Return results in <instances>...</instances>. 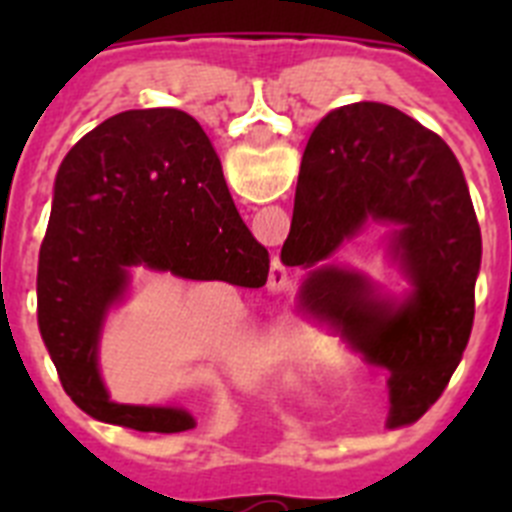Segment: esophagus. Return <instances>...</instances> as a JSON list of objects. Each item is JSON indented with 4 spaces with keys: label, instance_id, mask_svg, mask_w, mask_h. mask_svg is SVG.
Masks as SVG:
<instances>
[{
    "label": "esophagus",
    "instance_id": "34e87169",
    "mask_svg": "<svg viewBox=\"0 0 512 512\" xmlns=\"http://www.w3.org/2000/svg\"><path fill=\"white\" fill-rule=\"evenodd\" d=\"M269 284H271V289H284V287H289L287 269H284V264H282V261H279V259L274 261V264H271Z\"/></svg>",
    "mask_w": 512,
    "mask_h": 512
}]
</instances>
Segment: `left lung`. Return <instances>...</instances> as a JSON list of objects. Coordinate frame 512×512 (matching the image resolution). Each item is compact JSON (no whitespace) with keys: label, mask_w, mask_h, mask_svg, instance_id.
Listing matches in <instances>:
<instances>
[{"label":"left lung","mask_w":512,"mask_h":512,"mask_svg":"<svg viewBox=\"0 0 512 512\" xmlns=\"http://www.w3.org/2000/svg\"><path fill=\"white\" fill-rule=\"evenodd\" d=\"M366 222L396 225L405 301L327 259ZM284 266H302L300 310L328 320L390 369V423L418 420L446 390L474 323L482 233L467 179L436 133L390 104L333 110L302 153Z\"/></svg>","instance_id":"1"}]
</instances>
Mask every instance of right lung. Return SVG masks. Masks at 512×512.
<instances>
[{"label":"right lung","mask_w":512,"mask_h":512,"mask_svg":"<svg viewBox=\"0 0 512 512\" xmlns=\"http://www.w3.org/2000/svg\"><path fill=\"white\" fill-rule=\"evenodd\" d=\"M264 287L269 251L246 228L200 122L182 110H128L66 153L38 259V328L63 390L102 423L179 433V408L117 405L97 369L104 315L130 269Z\"/></svg>","instance_id":"obj_1"}]
</instances>
